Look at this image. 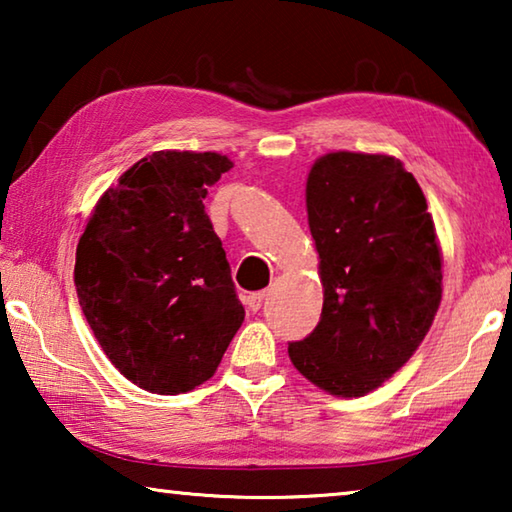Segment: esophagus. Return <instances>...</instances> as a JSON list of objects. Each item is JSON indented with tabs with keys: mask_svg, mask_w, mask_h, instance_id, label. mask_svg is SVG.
Returning a JSON list of instances; mask_svg holds the SVG:
<instances>
[{
	"mask_svg": "<svg viewBox=\"0 0 512 512\" xmlns=\"http://www.w3.org/2000/svg\"><path fill=\"white\" fill-rule=\"evenodd\" d=\"M264 296H266V293L264 291H257V293H250V296H248V309L250 311H259V309H262V302H264Z\"/></svg>",
	"mask_w": 512,
	"mask_h": 512,
	"instance_id": "34e87169",
	"label": "esophagus"
}]
</instances>
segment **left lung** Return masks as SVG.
I'll list each match as a JSON object with an SVG mask.
<instances>
[{"mask_svg": "<svg viewBox=\"0 0 512 512\" xmlns=\"http://www.w3.org/2000/svg\"><path fill=\"white\" fill-rule=\"evenodd\" d=\"M325 300L289 357L323 391L359 397L418 350L443 296L427 198L391 155L327 153L307 180Z\"/></svg>", "mask_w": 512, "mask_h": 512, "instance_id": "1", "label": "left lung"}]
</instances>
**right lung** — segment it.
<instances>
[{
    "label": "right lung",
    "instance_id": "right-lung-1",
    "mask_svg": "<svg viewBox=\"0 0 512 512\" xmlns=\"http://www.w3.org/2000/svg\"><path fill=\"white\" fill-rule=\"evenodd\" d=\"M232 162L158 151L94 207L74 282L88 325L121 375L158 395L210 379L244 323L205 196Z\"/></svg>",
    "mask_w": 512,
    "mask_h": 512
}]
</instances>
